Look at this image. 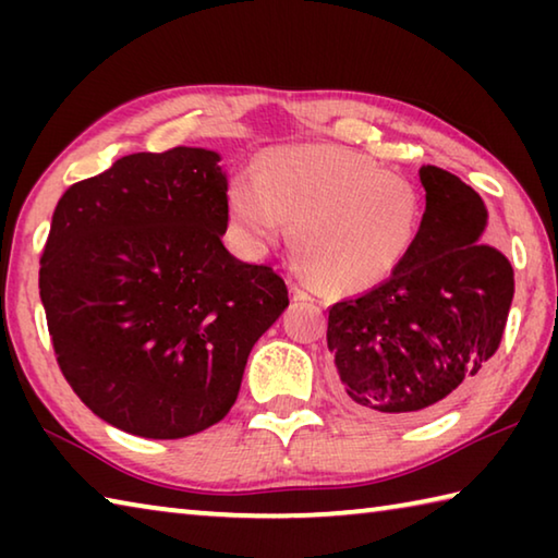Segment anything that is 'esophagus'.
<instances>
[{
	"mask_svg": "<svg viewBox=\"0 0 558 558\" xmlns=\"http://www.w3.org/2000/svg\"><path fill=\"white\" fill-rule=\"evenodd\" d=\"M292 300H295V302H302V305H307V302L310 300H313V298H310V292L307 290H302V288H292Z\"/></svg>",
	"mask_w": 558,
	"mask_h": 558,
	"instance_id": "34e87169",
	"label": "esophagus"
}]
</instances>
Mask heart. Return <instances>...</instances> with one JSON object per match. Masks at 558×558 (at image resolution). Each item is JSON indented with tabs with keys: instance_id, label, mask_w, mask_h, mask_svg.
Here are the masks:
<instances>
[{
	"instance_id": "1",
	"label": "heart",
	"mask_w": 558,
	"mask_h": 558,
	"mask_svg": "<svg viewBox=\"0 0 558 558\" xmlns=\"http://www.w3.org/2000/svg\"><path fill=\"white\" fill-rule=\"evenodd\" d=\"M423 204L409 177L335 145L272 149L258 179L229 189V219L251 253L292 229V248L310 276L339 292L389 280L411 256Z\"/></svg>"
}]
</instances>
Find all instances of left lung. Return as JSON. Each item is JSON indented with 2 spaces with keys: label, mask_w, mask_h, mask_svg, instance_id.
<instances>
[{
  "label": "left lung",
  "mask_w": 558,
  "mask_h": 558,
  "mask_svg": "<svg viewBox=\"0 0 558 558\" xmlns=\"http://www.w3.org/2000/svg\"><path fill=\"white\" fill-rule=\"evenodd\" d=\"M426 211L393 276L329 307L327 347L349 409L379 421L438 415L502 342L514 270L483 241L487 209L446 169L421 167Z\"/></svg>",
  "instance_id": "8db88e82"
}]
</instances>
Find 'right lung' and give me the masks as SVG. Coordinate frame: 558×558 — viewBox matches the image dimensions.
I'll use <instances>...</instances> for the list:
<instances>
[{
	"label": "right lung",
	"instance_id": "right-lung-1",
	"mask_svg": "<svg viewBox=\"0 0 558 558\" xmlns=\"http://www.w3.org/2000/svg\"><path fill=\"white\" fill-rule=\"evenodd\" d=\"M219 159L202 147L128 155L56 204L39 270L56 362L93 413L132 436L219 423L290 302L270 266L226 251Z\"/></svg>",
	"mask_w": 558,
	"mask_h": 558
}]
</instances>
